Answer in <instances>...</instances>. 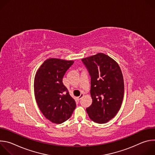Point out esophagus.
<instances>
[{
  "mask_svg": "<svg viewBox=\"0 0 155 155\" xmlns=\"http://www.w3.org/2000/svg\"><path fill=\"white\" fill-rule=\"evenodd\" d=\"M82 97H83V94H80V96L78 97V100L81 99V98Z\"/></svg>",
  "mask_w": 155,
  "mask_h": 155,
  "instance_id": "34e87169",
  "label": "esophagus"
}]
</instances>
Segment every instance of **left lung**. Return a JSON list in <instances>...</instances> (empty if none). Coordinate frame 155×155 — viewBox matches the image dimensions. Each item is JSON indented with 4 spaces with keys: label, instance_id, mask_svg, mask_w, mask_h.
I'll list each match as a JSON object with an SVG mask.
<instances>
[{
    "label": "left lung",
    "instance_id": "obj_1",
    "mask_svg": "<svg viewBox=\"0 0 155 155\" xmlns=\"http://www.w3.org/2000/svg\"><path fill=\"white\" fill-rule=\"evenodd\" d=\"M91 77L93 99L86 108L90 119L99 124L115 117L124 97V80L118 63L104 53L81 59Z\"/></svg>",
    "mask_w": 155,
    "mask_h": 155
}]
</instances>
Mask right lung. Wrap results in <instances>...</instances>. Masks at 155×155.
Returning a JSON list of instances; mask_svg holds the SVG:
<instances>
[{"mask_svg": "<svg viewBox=\"0 0 155 155\" xmlns=\"http://www.w3.org/2000/svg\"><path fill=\"white\" fill-rule=\"evenodd\" d=\"M73 61L50 58L38 69L34 79V94L43 115L52 123L61 124L68 120L76 107L62 78Z\"/></svg>", "mask_w": 155, "mask_h": 155, "instance_id": "obj_1", "label": "right lung"}]
</instances>
